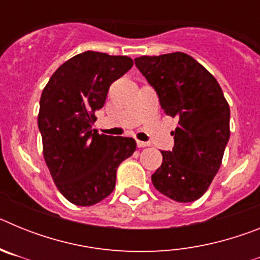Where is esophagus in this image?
I'll list each match as a JSON object with an SVG mask.
<instances>
[{"instance_id": "1", "label": "esophagus", "mask_w": 260, "mask_h": 260, "mask_svg": "<svg viewBox=\"0 0 260 260\" xmlns=\"http://www.w3.org/2000/svg\"><path fill=\"white\" fill-rule=\"evenodd\" d=\"M137 146H138V148H142V147H147V146H150V143H148V142H142V141H137Z\"/></svg>"}]
</instances>
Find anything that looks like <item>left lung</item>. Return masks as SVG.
Returning a JSON list of instances; mask_svg holds the SVG:
<instances>
[{"label": "left lung", "mask_w": 260, "mask_h": 260, "mask_svg": "<svg viewBox=\"0 0 260 260\" xmlns=\"http://www.w3.org/2000/svg\"><path fill=\"white\" fill-rule=\"evenodd\" d=\"M158 96L165 114L176 117L172 151L152 174L156 190L181 203L199 199L219 172L228 144L231 109L217 80L182 52L134 59Z\"/></svg>", "instance_id": "obj_1"}]
</instances>
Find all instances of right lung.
I'll return each instance as SVG.
<instances>
[{"mask_svg": "<svg viewBox=\"0 0 260 260\" xmlns=\"http://www.w3.org/2000/svg\"><path fill=\"white\" fill-rule=\"evenodd\" d=\"M133 65L130 57L87 50L62 63L43 89L38 125L45 162L57 189L75 206L107 198L118 165L137 148L133 138L93 128L110 84Z\"/></svg>", "mask_w": 260, "mask_h": 260, "instance_id": "right-lung-1", "label": "right lung"}]
</instances>
